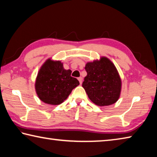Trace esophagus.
I'll list each match as a JSON object with an SVG mask.
<instances>
[{"label": "esophagus", "instance_id": "34e87169", "mask_svg": "<svg viewBox=\"0 0 157 157\" xmlns=\"http://www.w3.org/2000/svg\"><path fill=\"white\" fill-rule=\"evenodd\" d=\"M78 80L79 81L80 84H82V82H83V78H82V77H79V78H78Z\"/></svg>", "mask_w": 157, "mask_h": 157}]
</instances>
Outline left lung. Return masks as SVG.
Segmentation results:
<instances>
[{"instance_id":"1","label":"left lung","mask_w":157,"mask_h":157,"mask_svg":"<svg viewBox=\"0 0 157 157\" xmlns=\"http://www.w3.org/2000/svg\"><path fill=\"white\" fill-rule=\"evenodd\" d=\"M87 76L82 86L90 100L98 106L116 103L121 90V80L116 67L108 58L87 63Z\"/></svg>"}]
</instances>
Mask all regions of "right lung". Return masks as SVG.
Instances as JSON below:
<instances>
[{"mask_svg":"<svg viewBox=\"0 0 157 157\" xmlns=\"http://www.w3.org/2000/svg\"><path fill=\"white\" fill-rule=\"evenodd\" d=\"M71 71L65 70L60 61L47 60L36 77L35 89L38 98L49 105L62 103L74 88L79 85L76 78L71 76Z\"/></svg>","mask_w":157,"mask_h":157,"instance_id":"obj_1","label":"right lung"}]
</instances>
